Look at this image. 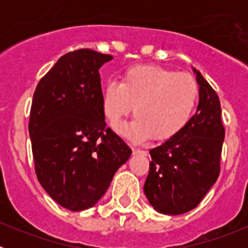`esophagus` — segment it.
<instances>
[{
	"instance_id": "esophagus-1",
	"label": "esophagus",
	"mask_w": 248,
	"mask_h": 248,
	"mask_svg": "<svg viewBox=\"0 0 248 248\" xmlns=\"http://www.w3.org/2000/svg\"><path fill=\"white\" fill-rule=\"evenodd\" d=\"M133 154L137 155V154H140V155H146L148 153H146L145 150H140V149H135L133 148Z\"/></svg>"
}]
</instances>
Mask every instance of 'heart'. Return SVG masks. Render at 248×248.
Instances as JSON below:
<instances>
[{
	"label": "heart",
	"instance_id": "1",
	"mask_svg": "<svg viewBox=\"0 0 248 248\" xmlns=\"http://www.w3.org/2000/svg\"><path fill=\"white\" fill-rule=\"evenodd\" d=\"M199 87L190 74L155 64L133 65L123 72L119 83H107L102 109L107 122L118 125L133 110L135 118L119 129L120 134L144 143L154 137L166 140L187 124L198 102Z\"/></svg>",
	"mask_w": 248,
	"mask_h": 248
}]
</instances>
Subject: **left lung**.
<instances>
[{"instance_id":"8db88e82","label":"left lung","mask_w":248,"mask_h":248,"mask_svg":"<svg viewBox=\"0 0 248 248\" xmlns=\"http://www.w3.org/2000/svg\"><path fill=\"white\" fill-rule=\"evenodd\" d=\"M199 105L183 130L150 150L144 194L160 214L181 215L201 202L220 175L225 128L216 92L192 68Z\"/></svg>"}]
</instances>
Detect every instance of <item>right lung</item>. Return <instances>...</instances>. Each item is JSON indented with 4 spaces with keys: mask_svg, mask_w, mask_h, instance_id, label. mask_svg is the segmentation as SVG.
I'll use <instances>...</instances> for the list:
<instances>
[{
    "mask_svg": "<svg viewBox=\"0 0 248 248\" xmlns=\"http://www.w3.org/2000/svg\"><path fill=\"white\" fill-rule=\"evenodd\" d=\"M111 59L92 49L69 52L39 80L33 94L28 131L37 179L71 211L93 207L131 155L105 128L99 69Z\"/></svg>",
    "mask_w": 248,
    "mask_h": 248,
    "instance_id": "right-lung-1",
    "label": "right lung"
}]
</instances>
